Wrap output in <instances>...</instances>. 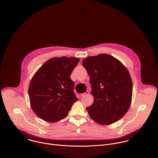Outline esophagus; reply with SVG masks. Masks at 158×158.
<instances>
[{
    "label": "esophagus",
    "mask_w": 158,
    "mask_h": 158,
    "mask_svg": "<svg viewBox=\"0 0 158 158\" xmlns=\"http://www.w3.org/2000/svg\"><path fill=\"white\" fill-rule=\"evenodd\" d=\"M89 92L88 91H87L86 92L84 93L81 94V97H84V96H88V95L89 94Z\"/></svg>",
    "instance_id": "esophagus-1"
}]
</instances>
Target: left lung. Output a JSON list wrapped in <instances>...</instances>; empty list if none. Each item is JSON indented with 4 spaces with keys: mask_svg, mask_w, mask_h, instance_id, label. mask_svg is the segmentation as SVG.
Masks as SVG:
<instances>
[{
    "mask_svg": "<svg viewBox=\"0 0 158 158\" xmlns=\"http://www.w3.org/2000/svg\"><path fill=\"white\" fill-rule=\"evenodd\" d=\"M82 65L89 75L94 102L86 107L90 117L100 125L121 119L130 108L132 82L127 69L108 54L88 56Z\"/></svg>",
    "mask_w": 158,
    "mask_h": 158,
    "instance_id": "1",
    "label": "left lung"
}]
</instances>
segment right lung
Here are the masks:
<instances>
[{
    "mask_svg": "<svg viewBox=\"0 0 158 158\" xmlns=\"http://www.w3.org/2000/svg\"><path fill=\"white\" fill-rule=\"evenodd\" d=\"M79 62L76 57H54L32 77L28 89L30 105L42 120L55 122L64 118L78 100L70 76Z\"/></svg>",
    "mask_w": 158,
    "mask_h": 158,
    "instance_id": "right-lung-1",
    "label": "right lung"
}]
</instances>
